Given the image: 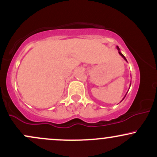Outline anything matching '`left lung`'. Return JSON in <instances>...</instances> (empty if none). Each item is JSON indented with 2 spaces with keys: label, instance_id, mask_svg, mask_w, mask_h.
<instances>
[{
  "label": "left lung",
  "instance_id": "1",
  "mask_svg": "<svg viewBox=\"0 0 157 157\" xmlns=\"http://www.w3.org/2000/svg\"><path fill=\"white\" fill-rule=\"evenodd\" d=\"M117 50H118V52H119V54H120V55H121L122 57H123V59H124V60H126V61H127V60H126V58H125V56H124L123 55H122V54L121 53V52H120V48H119V47H118V46H117ZM125 96H126V94H125ZM125 97H124V98H125ZM124 98H123V99H122V100H124Z\"/></svg>",
  "mask_w": 157,
  "mask_h": 157
}]
</instances>
